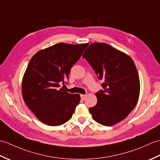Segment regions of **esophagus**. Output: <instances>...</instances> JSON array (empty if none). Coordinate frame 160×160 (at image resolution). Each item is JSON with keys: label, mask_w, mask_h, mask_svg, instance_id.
Listing matches in <instances>:
<instances>
[{"label": "esophagus", "mask_w": 160, "mask_h": 160, "mask_svg": "<svg viewBox=\"0 0 160 160\" xmlns=\"http://www.w3.org/2000/svg\"><path fill=\"white\" fill-rule=\"evenodd\" d=\"M86 95H80V97H81V99H82V100H84V99H85V98H86Z\"/></svg>", "instance_id": "1"}]
</instances>
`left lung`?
Listing matches in <instances>:
<instances>
[{"instance_id":"8db88e82","label":"left lung","mask_w":160,"mask_h":160,"mask_svg":"<svg viewBox=\"0 0 160 160\" xmlns=\"http://www.w3.org/2000/svg\"><path fill=\"white\" fill-rule=\"evenodd\" d=\"M82 57L103 81L96 93L98 102L89 108L94 120L113 126L123 120L136 106L140 96V78L131 58L108 44L92 43Z\"/></svg>"}]
</instances>
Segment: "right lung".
Masks as SVG:
<instances>
[{
	"mask_svg": "<svg viewBox=\"0 0 160 160\" xmlns=\"http://www.w3.org/2000/svg\"><path fill=\"white\" fill-rule=\"evenodd\" d=\"M87 47V44L58 43L39 51L30 60L22 78V95L42 123L60 126L72 117L80 96L67 93L60 84L69 79L71 67Z\"/></svg>",
	"mask_w": 160,
	"mask_h": 160,
	"instance_id": "obj_1",
	"label": "right lung"
}]
</instances>
